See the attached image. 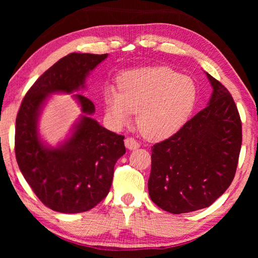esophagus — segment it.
Returning <instances> with one entry per match:
<instances>
[{"label":"esophagus","instance_id":"34e87169","mask_svg":"<svg viewBox=\"0 0 258 258\" xmlns=\"http://www.w3.org/2000/svg\"><path fill=\"white\" fill-rule=\"evenodd\" d=\"M124 143H125L126 149H128V150H131V151H132V150H136V149H139V147H140V144H139L138 142H136L134 139H132V138L125 139Z\"/></svg>","mask_w":258,"mask_h":258}]
</instances>
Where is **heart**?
<instances>
[{
  "mask_svg": "<svg viewBox=\"0 0 258 258\" xmlns=\"http://www.w3.org/2000/svg\"><path fill=\"white\" fill-rule=\"evenodd\" d=\"M118 87L104 91L105 115L115 128L136 123L144 138L164 140L176 133L193 111L197 87L189 76L166 67L131 70L118 78Z\"/></svg>",
  "mask_w": 258,
  "mask_h": 258,
  "instance_id": "b5f03b06",
  "label": "heart"
}]
</instances>
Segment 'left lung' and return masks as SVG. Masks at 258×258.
I'll return each instance as SVG.
<instances>
[{
    "label": "left lung",
    "instance_id": "8db88e82",
    "mask_svg": "<svg viewBox=\"0 0 258 258\" xmlns=\"http://www.w3.org/2000/svg\"><path fill=\"white\" fill-rule=\"evenodd\" d=\"M213 87L207 106L177 133L152 147L151 200L172 214L212 205L236 172L242 122L232 95L206 73Z\"/></svg>",
    "mask_w": 258,
    "mask_h": 258
}]
</instances>
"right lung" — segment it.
Listing matches in <instances>:
<instances>
[{
    "label": "right lung",
    "mask_w": 258,
    "mask_h": 258,
    "mask_svg": "<svg viewBox=\"0 0 258 258\" xmlns=\"http://www.w3.org/2000/svg\"><path fill=\"white\" fill-rule=\"evenodd\" d=\"M107 54L71 53L45 71L26 93L16 116L15 156L20 171L43 204L59 213L90 211L111 188L114 166L125 154L124 136L92 118L95 106L74 94L82 115L56 147L42 141L38 117L48 96L85 89V80Z\"/></svg>",
    "instance_id": "right-lung-1"
}]
</instances>
